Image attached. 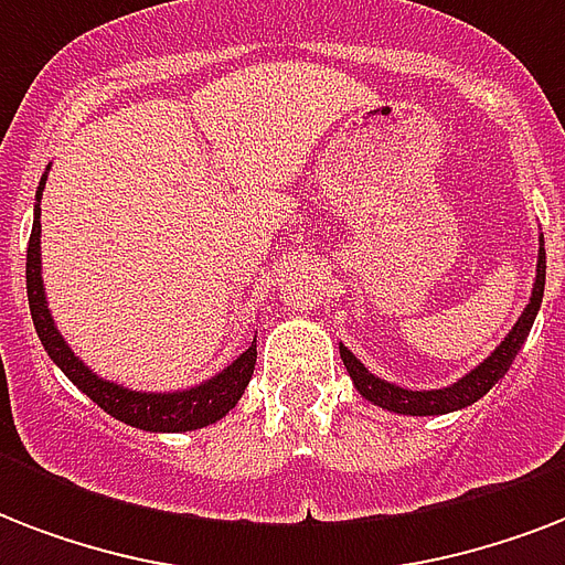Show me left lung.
Instances as JSON below:
<instances>
[{
  "label": "left lung",
  "mask_w": 565,
  "mask_h": 565,
  "mask_svg": "<svg viewBox=\"0 0 565 565\" xmlns=\"http://www.w3.org/2000/svg\"><path fill=\"white\" fill-rule=\"evenodd\" d=\"M545 292V239L540 234V252H536V281L531 287V301L522 310V317L516 319V326L510 328L508 337L501 340L495 349L490 352V358H483L475 370L466 372L463 377H457L455 384L439 386V390H407V386L390 384L384 377H377L375 372H370L358 358H354L343 343H340V358H343V366L352 377L354 390L366 398V402L377 404L390 413H402V416H443V413L463 411L469 404H475L478 398L490 393L492 386L499 384V377H504V372L510 370V363L516 361L519 349L531 334L534 328V319L540 313V305H543Z\"/></svg>",
  "instance_id": "left-lung-1"
}]
</instances>
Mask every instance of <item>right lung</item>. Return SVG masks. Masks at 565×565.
Returning a JSON list of instances; mask_svg holds the SVG:
<instances>
[{
	"label": "right lung",
	"instance_id": "right-lung-1",
	"mask_svg": "<svg viewBox=\"0 0 565 565\" xmlns=\"http://www.w3.org/2000/svg\"><path fill=\"white\" fill-rule=\"evenodd\" d=\"M46 179L49 172L40 179L38 195H34V225H31L29 255H25V290H29L34 331H38L40 343L52 358V363L87 398L99 404L102 411L110 413L114 419L126 422L131 428L152 430V434H181V430H199L220 422L239 402V395L252 381L257 361V340H252V345L239 354L237 361H231L225 370L216 372L213 377H207L202 384L188 386V390H170V393H146V390H131V386H122L117 381H108V377L96 375L70 349L64 334L57 331L52 310H49L43 266H40V199H43Z\"/></svg>",
	"mask_w": 565,
	"mask_h": 565
}]
</instances>
